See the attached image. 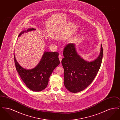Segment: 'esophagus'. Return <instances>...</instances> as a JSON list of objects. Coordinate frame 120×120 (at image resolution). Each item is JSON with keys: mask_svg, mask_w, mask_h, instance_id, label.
<instances>
[{"mask_svg": "<svg viewBox=\"0 0 120 120\" xmlns=\"http://www.w3.org/2000/svg\"><path fill=\"white\" fill-rule=\"evenodd\" d=\"M58 57H59V60H60V62H61V61H62V58H63V56H62V55H61V54H59V56H58Z\"/></svg>", "mask_w": 120, "mask_h": 120, "instance_id": "34e87169", "label": "esophagus"}]
</instances>
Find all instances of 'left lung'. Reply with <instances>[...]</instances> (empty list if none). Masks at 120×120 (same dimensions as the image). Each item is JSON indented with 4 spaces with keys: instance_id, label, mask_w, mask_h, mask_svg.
I'll list each match as a JSON object with an SVG mask.
<instances>
[{
    "instance_id": "8db88e82",
    "label": "left lung",
    "mask_w": 120,
    "mask_h": 120,
    "mask_svg": "<svg viewBox=\"0 0 120 120\" xmlns=\"http://www.w3.org/2000/svg\"><path fill=\"white\" fill-rule=\"evenodd\" d=\"M103 49L101 46L99 56L95 60L87 62L77 53L74 44H68L63 50L62 64L64 71V85L72 93L81 91L94 80L101 65Z\"/></svg>"
}]
</instances>
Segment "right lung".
<instances>
[{"mask_svg":"<svg viewBox=\"0 0 120 120\" xmlns=\"http://www.w3.org/2000/svg\"><path fill=\"white\" fill-rule=\"evenodd\" d=\"M34 28L28 29L22 31L18 37L24 32L34 30ZM16 68L21 78L27 87L35 92L44 90L48 84L49 78L53 70L60 64L57 52H45L40 63L33 69L27 70L22 68L17 63L14 53Z\"/></svg>","mask_w":120,"mask_h":120,"instance_id":"right-lung-1","label":"right lung"}]
</instances>
